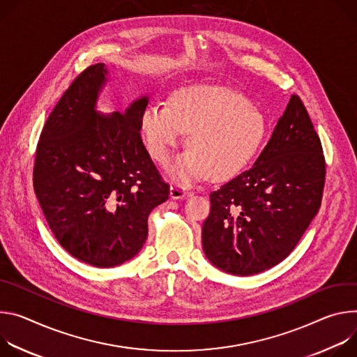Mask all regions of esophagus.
Instances as JSON below:
<instances>
[{"label":"esophagus","mask_w":357,"mask_h":357,"mask_svg":"<svg viewBox=\"0 0 357 357\" xmlns=\"http://www.w3.org/2000/svg\"><path fill=\"white\" fill-rule=\"evenodd\" d=\"M187 191L183 185L180 184H172L170 185V197L174 200H178V199H184V197H187Z\"/></svg>","instance_id":"34e87169"}]
</instances>
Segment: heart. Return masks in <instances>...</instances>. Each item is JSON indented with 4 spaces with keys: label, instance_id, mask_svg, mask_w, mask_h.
Returning a JSON list of instances; mask_svg holds the SVG:
<instances>
[{
    "label": "heart",
    "instance_id": "1",
    "mask_svg": "<svg viewBox=\"0 0 357 357\" xmlns=\"http://www.w3.org/2000/svg\"><path fill=\"white\" fill-rule=\"evenodd\" d=\"M142 130L158 163H166L184 133H190L191 150L172 166L177 178L191 181L207 174L211 180H227L252 160L264 142L266 122L240 92L197 84L176 91L170 105L147 106Z\"/></svg>",
    "mask_w": 357,
    "mask_h": 357
}]
</instances>
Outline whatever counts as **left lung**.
<instances>
[{
	"instance_id": "1",
	"label": "left lung",
	"mask_w": 357,
	"mask_h": 357,
	"mask_svg": "<svg viewBox=\"0 0 357 357\" xmlns=\"http://www.w3.org/2000/svg\"><path fill=\"white\" fill-rule=\"evenodd\" d=\"M326 163L298 95L254 166L211 191L203 250L220 269L254 275L285 259L318 214Z\"/></svg>"
}]
</instances>
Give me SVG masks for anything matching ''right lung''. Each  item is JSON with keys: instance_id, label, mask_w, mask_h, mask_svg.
I'll list each match as a JSON object with an SVG mask.
<instances>
[{"instance_id": "obj_1", "label": "right lung", "mask_w": 357, "mask_h": 357, "mask_svg": "<svg viewBox=\"0 0 357 357\" xmlns=\"http://www.w3.org/2000/svg\"><path fill=\"white\" fill-rule=\"evenodd\" d=\"M106 73L96 63L73 79L39 136L33 165V190L55 238L99 268L142 250L149 214L170 194L140 136L149 98L110 117L95 110Z\"/></svg>"}]
</instances>
